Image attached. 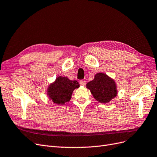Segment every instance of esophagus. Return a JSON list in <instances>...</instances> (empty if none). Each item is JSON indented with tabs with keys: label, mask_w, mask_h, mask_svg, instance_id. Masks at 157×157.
Segmentation results:
<instances>
[{
	"label": "esophagus",
	"mask_w": 157,
	"mask_h": 157,
	"mask_svg": "<svg viewBox=\"0 0 157 157\" xmlns=\"http://www.w3.org/2000/svg\"><path fill=\"white\" fill-rule=\"evenodd\" d=\"M80 84L82 85V86H84V85L86 84V80H80Z\"/></svg>",
	"instance_id": "esophagus-1"
}]
</instances>
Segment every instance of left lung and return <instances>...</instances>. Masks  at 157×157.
Instances as JSON below:
<instances>
[{"label":"left lung","instance_id":"8db88e82","mask_svg":"<svg viewBox=\"0 0 157 157\" xmlns=\"http://www.w3.org/2000/svg\"><path fill=\"white\" fill-rule=\"evenodd\" d=\"M92 94L97 101L107 103L115 98L117 94L115 81L104 73H98L94 79L86 84Z\"/></svg>","mask_w":157,"mask_h":157}]
</instances>
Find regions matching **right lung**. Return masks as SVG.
I'll use <instances>...</instances> for the list:
<instances>
[{"label":"right lung","mask_w":157,"mask_h":157,"mask_svg":"<svg viewBox=\"0 0 157 157\" xmlns=\"http://www.w3.org/2000/svg\"><path fill=\"white\" fill-rule=\"evenodd\" d=\"M78 87L79 84L77 80H70L67 77H59L53 84H50L48 92L53 102L60 105L69 101L73 90Z\"/></svg>","instance_id":"1"}]
</instances>
